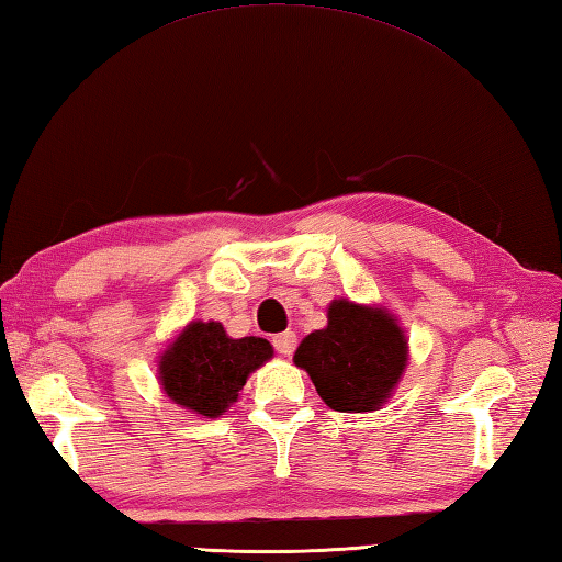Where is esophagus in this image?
<instances>
[{"label": "esophagus", "mask_w": 562, "mask_h": 562, "mask_svg": "<svg viewBox=\"0 0 562 562\" xmlns=\"http://www.w3.org/2000/svg\"><path fill=\"white\" fill-rule=\"evenodd\" d=\"M295 346H297V339H295L293 331H281V334L273 336V348H277L281 356H293Z\"/></svg>", "instance_id": "1"}]
</instances>
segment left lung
I'll return each mask as SVG.
<instances>
[{
    "mask_svg": "<svg viewBox=\"0 0 562 562\" xmlns=\"http://www.w3.org/2000/svg\"><path fill=\"white\" fill-rule=\"evenodd\" d=\"M324 404L346 414L375 411L406 366V339L382 310L336 301L327 329L305 336L293 356Z\"/></svg>",
    "mask_w": 562,
    "mask_h": 562,
    "instance_id": "8db88e82",
    "label": "left lung"
}]
</instances>
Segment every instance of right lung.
I'll list each match as a JSON object with an SVG mask.
<instances>
[{
  "label": "right lung",
  "instance_id": "obj_1",
  "mask_svg": "<svg viewBox=\"0 0 562 562\" xmlns=\"http://www.w3.org/2000/svg\"><path fill=\"white\" fill-rule=\"evenodd\" d=\"M271 353L259 336L231 339L218 322H192L160 358V382L176 404L216 418Z\"/></svg>",
  "mask_w": 562,
  "mask_h": 562
}]
</instances>
